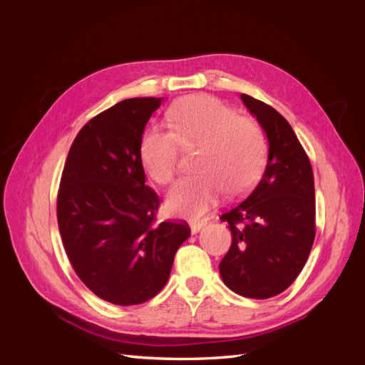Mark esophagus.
Masks as SVG:
<instances>
[{"label":"esophagus","mask_w":365,"mask_h":365,"mask_svg":"<svg viewBox=\"0 0 365 365\" xmlns=\"http://www.w3.org/2000/svg\"><path fill=\"white\" fill-rule=\"evenodd\" d=\"M205 224H207V220H192V222H190L192 233H193V235L200 233V231L205 227Z\"/></svg>","instance_id":"1"}]
</instances>
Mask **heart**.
<instances>
[{
  "label": "heart",
  "instance_id": "1",
  "mask_svg": "<svg viewBox=\"0 0 365 365\" xmlns=\"http://www.w3.org/2000/svg\"><path fill=\"white\" fill-rule=\"evenodd\" d=\"M169 128H149L141 138L140 157L153 181L169 184L178 170L180 146H200L195 168L168 195L173 215L200 217L227 190L231 196L248 192L267 163V140L257 123L217 98L189 96L176 102L168 115Z\"/></svg>",
  "mask_w": 365,
  "mask_h": 365
}]
</instances>
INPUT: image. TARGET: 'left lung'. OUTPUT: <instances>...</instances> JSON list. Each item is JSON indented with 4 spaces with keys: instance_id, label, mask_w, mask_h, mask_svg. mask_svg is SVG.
I'll return each instance as SVG.
<instances>
[{
    "instance_id": "8db88e82",
    "label": "left lung",
    "mask_w": 365,
    "mask_h": 365,
    "mask_svg": "<svg viewBox=\"0 0 365 365\" xmlns=\"http://www.w3.org/2000/svg\"><path fill=\"white\" fill-rule=\"evenodd\" d=\"M240 98L268 138V163L247 200L220 216L231 247L219 272L233 292L263 300L289 288L312 250L314 173L286 118L251 96Z\"/></svg>"
}]
</instances>
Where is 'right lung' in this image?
Masks as SVG:
<instances>
[{
	"mask_svg": "<svg viewBox=\"0 0 365 365\" xmlns=\"http://www.w3.org/2000/svg\"><path fill=\"white\" fill-rule=\"evenodd\" d=\"M163 97L126 98L81 129L58 193L62 244L90 291L118 306L140 304L168 283L185 222L155 225L158 195L145 185V126Z\"/></svg>",
	"mask_w": 365,
	"mask_h": 365,
	"instance_id": "1",
	"label": "right lung"
}]
</instances>
